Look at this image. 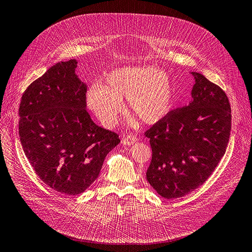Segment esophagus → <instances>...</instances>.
<instances>
[{"mask_svg":"<svg viewBox=\"0 0 252 252\" xmlns=\"http://www.w3.org/2000/svg\"><path fill=\"white\" fill-rule=\"evenodd\" d=\"M138 141V138L136 136H133V135H127L126 137H124L123 139V143L124 145H133L134 143H136V142Z\"/></svg>","mask_w":252,"mask_h":252,"instance_id":"obj_1","label":"esophagus"}]
</instances>
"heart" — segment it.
Returning a JSON list of instances; mask_svg holds the SVG:
<instances>
[{"label":"heart","mask_w":252,"mask_h":252,"mask_svg":"<svg viewBox=\"0 0 252 252\" xmlns=\"http://www.w3.org/2000/svg\"><path fill=\"white\" fill-rule=\"evenodd\" d=\"M127 99L129 112L142 123L158 124L172 108V84L169 75L155 67H125L109 73L104 84L87 92L91 110L106 127L113 126Z\"/></svg>","instance_id":"heart-1"}]
</instances>
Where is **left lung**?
<instances>
[{"label":"left lung","mask_w":252,"mask_h":252,"mask_svg":"<svg viewBox=\"0 0 252 252\" xmlns=\"http://www.w3.org/2000/svg\"><path fill=\"white\" fill-rule=\"evenodd\" d=\"M191 74V102L145 132L152 149L147 181L169 200L191 192L211 176L231 134V105L225 93L204 75Z\"/></svg>","instance_id":"obj_1"}]
</instances>
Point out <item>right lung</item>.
I'll use <instances>...</instances> for the list:
<instances>
[{
    "label": "right lung",
    "mask_w": 252,
    "mask_h": 252,
    "mask_svg": "<svg viewBox=\"0 0 252 252\" xmlns=\"http://www.w3.org/2000/svg\"><path fill=\"white\" fill-rule=\"evenodd\" d=\"M76 68V60L52 65L26 90L18 112L20 143L32 168L49 188L68 195L91 187L120 142L86 111V84Z\"/></svg>",
    "instance_id": "right-lung-1"
}]
</instances>
